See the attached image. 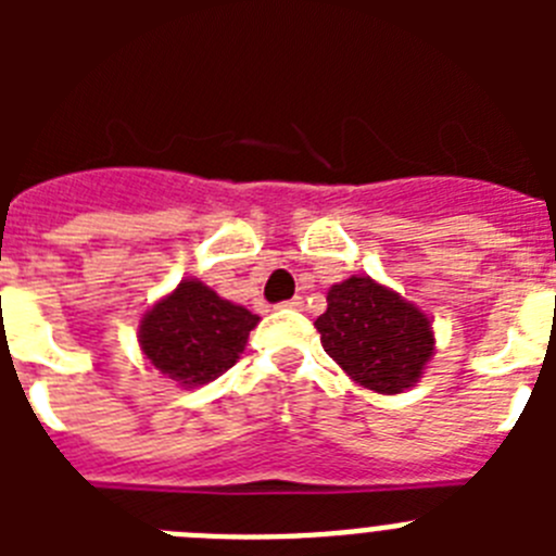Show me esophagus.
<instances>
[{
  "instance_id": "1",
  "label": "esophagus",
  "mask_w": 556,
  "mask_h": 556,
  "mask_svg": "<svg viewBox=\"0 0 556 556\" xmlns=\"http://www.w3.org/2000/svg\"><path fill=\"white\" fill-rule=\"evenodd\" d=\"M281 308H294V312H301V308H303V298H292V301H283Z\"/></svg>"
}]
</instances>
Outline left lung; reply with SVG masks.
Segmentation results:
<instances>
[{
  "label": "left lung",
  "instance_id": "obj_1",
  "mask_svg": "<svg viewBox=\"0 0 556 556\" xmlns=\"http://www.w3.org/2000/svg\"><path fill=\"white\" fill-rule=\"evenodd\" d=\"M328 308L314 320L328 356L356 384L397 395L417 384L434 356L429 314L370 275H351L328 289Z\"/></svg>",
  "mask_w": 556,
  "mask_h": 556
}]
</instances>
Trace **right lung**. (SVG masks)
<instances>
[{"mask_svg": "<svg viewBox=\"0 0 556 556\" xmlns=\"http://www.w3.org/2000/svg\"><path fill=\"white\" fill-rule=\"evenodd\" d=\"M258 320V314L225 301L198 278H186L147 308L139 345L161 376L180 387H200L239 362Z\"/></svg>", "mask_w": 556, "mask_h": 556, "instance_id": "add662e5", "label": "right lung"}]
</instances>
